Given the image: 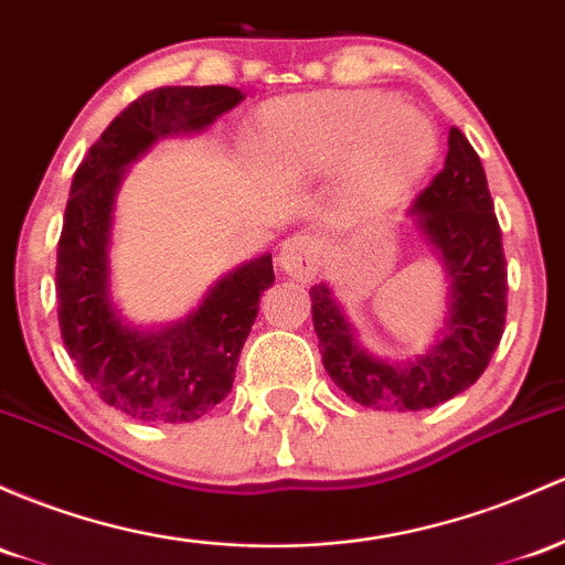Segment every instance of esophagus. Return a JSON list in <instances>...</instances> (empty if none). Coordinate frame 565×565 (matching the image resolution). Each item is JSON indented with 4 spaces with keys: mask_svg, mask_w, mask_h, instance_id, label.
<instances>
[{
    "mask_svg": "<svg viewBox=\"0 0 565 565\" xmlns=\"http://www.w3.org/2000/svg\"><path fill=\"white\" fill-rule=\"evenodd\" d=\"M278 268L292 278H311L316 276L321 263V249L308 235H292L278 249Z\"/></svg>",
    "mask_w": 565,
    "mask_h": 565,
    "instance_id": "esophagus-1",
    "label": "esophagus"
}]
</instances>
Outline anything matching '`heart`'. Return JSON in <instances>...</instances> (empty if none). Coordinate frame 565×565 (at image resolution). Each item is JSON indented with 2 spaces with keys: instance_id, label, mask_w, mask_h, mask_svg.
Wrapping results in <instances>:
<instances>
[{
  "instance_id": "heart-1",
  "label": "heart",
  "mask_w": 565,
  "mask_h": 565,
  "mask_svg": "<svg viewBox=\"0 0 565 565\" xmlns=\"http://www.w3.org/2000/svg\"><path fill=\"white\" fill-rule=\"evenodd\" d=\"M254 147L270 171L297 184L343 169L345 195L362 206L411 192L439 152L429 117L373 90L270 104L254 128Z\"/></svg>"
}]
</instances>
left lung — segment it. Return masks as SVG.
Segmentation results:
<instances>
[{
	"instance_id": "8db88e82",
	"label": "left lung",
	"mask_w": 565,
	"mask_h": 565,
	"mask_svg": "<svg viewBox=\"0 0 565 565\" xmlns=\"http://www.w3.org/2000/svg\"><path fill=\"white\" fill-rule=\"evenodd\" d=\"M448 281L443 327L424 353L383 359L364 349L359 330L327 281L311 287L313 330L334 386L373 411H426L469 388L491 362L507 316V259L486 169L458 128L431 184L407 209Z\"/></svg>"
}]
</instances>
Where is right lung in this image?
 Wrapping results in <instances>:
<instances>
[{
	"instance_id": "add662e5",
	"label": "right lung",
	"mask_w": 565,
	"mask_h": 565,
	"mask_svg": "<svg viewBox=\"0 0 565 565\" xmlns=\"http://www.w3.org/2000/svg\"><path fill=\"white\" fill-rule=\"evenodd\" d=\"M244 102L227 85L158 88L128 104L74 171L58 241L55 295L66 351L115 411L150 424H188L233 388L238 353L276 281L270 254L241 263L173 324L141 327L111 300L109 246L115 201L131 163L154 141L206 131Z\"/></svg>"
}]
</instances>
